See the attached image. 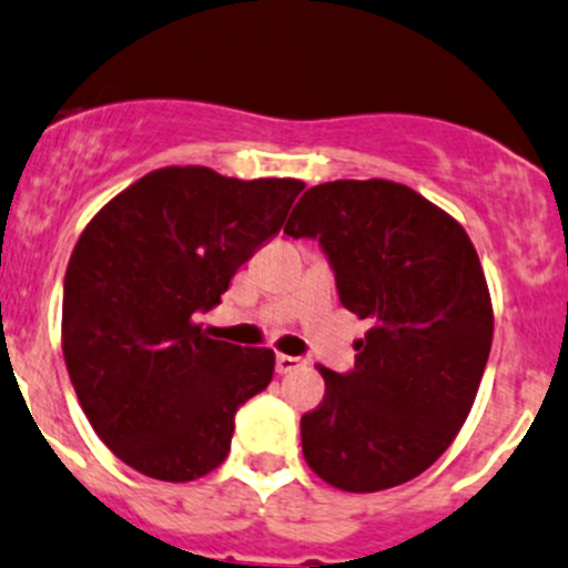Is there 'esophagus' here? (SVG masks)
Returning <instances> with one entry per match:
<instances>
[{
    "label": "esophagus",
    "mask_w": 568,
    "mask_h": 568,
    "mask_svg": "<svg viewBox=\"0 0 568 568\" xmlns=\"http://www.w3.org/2000/svg\"><path fill=\"white\" fill-rule=\"evenodd\" d=\"M277 372L280 374H291V372H296V368H302L305 366V361H302V357H294V355H277Z\"/></svg>",
    "instance_id": "1"
}]
</instances>
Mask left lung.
Returning a JSON list of instances; mask_svg holds the SVG:
<instances>
[{
    "label": "left lung",
    "instance_id": "1",
    "mask_svg": "<svg viewBox=\"0 0 568 568\" xmlns=\"http://www.w3.org/2000/svg\"><path fill=\"white\" fill-rule=\"evenodd\" d=\"M285 233L318 241L341 305L372 322L355 368L318 366L307 466L341 491L402 486L447 453L475 405L494 335L480 257L453 216L390 180L313 185Z\"/></svg>",
    "mask_w": 568,
    "mask_h": 568
}]
</instances>
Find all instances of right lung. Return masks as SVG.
<instances>
[{
  "instance_id": "right-lung-1",
  "label": "right lung",
  "mask_w": 568,
  "mask_h": 568,
  "mask_svg": "<svg viewBox=\"0 0 568 568\" xmlns=\"http://www.w3.org/2000/svg\"><path fill=\"white\" fill-rule=\"evenodd\" d=\"M302 189L169 166L82 230L63 283L65 368L97 436L141 475L189 483L222 466L235 413L272 383V349L211 338L196 316Z\"/></svg>"
}]
</instances>
